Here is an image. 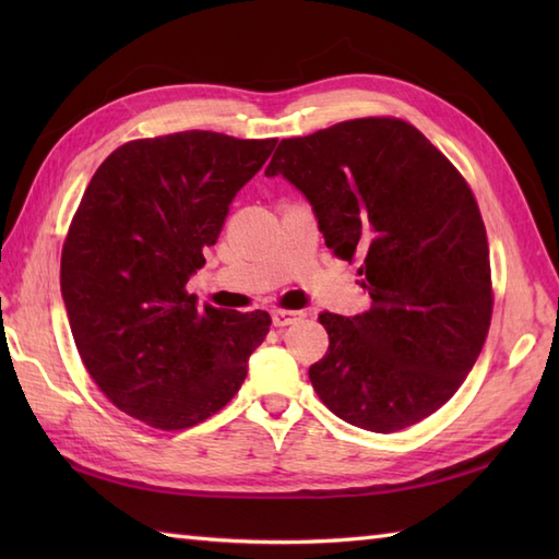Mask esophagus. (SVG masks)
Instances as JSON below:
<instances>
[{"label":"esophagus","mask_w":559,"mask_h":559,"mask_svg":"<svg viewBox=\"0 0 559 559\" xmlns=\"http://www.w3.org/2000/svg\"><path fill=\"white\" fill-rule=\"evenodd\" d=\"M305 314L302 312H290V310H276L271 314V322H273V326H278V329H283V326H290V324H295L298 322V319H302Z\"/></svg>","instance_id":"34e87169"}]
</instances>
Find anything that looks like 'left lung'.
<instances>
[{
  "mask_svg": "<svg viewBox=\"0 0 559 559\" xmlns=\"http://www.w3.org/2000/svg\"><path fill=\"white\" fill-rule=\"evenodd\" d=\"M310 199L326 247L360 261L372 307L322 312L310 382L341 420L399 432L439 411L476 365L492 319L490 252L468 182L413 124L360 117L283 139L266 168Z\"/></svg>",
  "mask_w": 559,
  "mask_h": 559,
  "instance_id": "8db88e82",
  "label": "left lung"
}]
</instances>
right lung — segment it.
I'll list each match as a JSON object with an SVG mask.
<instances>
[{
    "mask_svg": "<svg viewBox=\"0 0 559 559\" xmlns=\"http://www.w3.org/2000/svg\"><path fill=\"white\" fill-rule=\"evenodd\" d=\"M276 141L201 129L127 141L71 218L59 281L76 350L110 403L156 430L218 413L269 334L266 312L197 307L187 281Z\"/></svg>",
    "mask_w": 559,
    "mask_h": 559,
    "instance_id": "right-lung-1",
    "label": "right lung"
}]
</instances>
